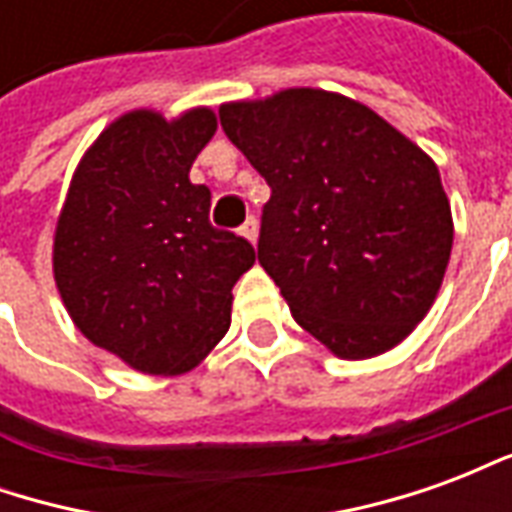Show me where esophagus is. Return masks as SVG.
I'll return each instance as SVG.
<instances>
[{"instance_id": "esophagus-1", "label": "esophagus", "mask_w": 512, "mask_h": 512, "mask_svg": "<svg viewBox=\"0 0 512 512\" xmlns=\"http://www.w3.org/2000/svg\"><path fill=\"white\" fill-rule=\"evenodd\" d=\"M257 230H260V224H257L255 216H249V219H246V222H244V227H241V235H244V238H249V241L255 244V241H257Z\"/></svg>"}]
</instances>
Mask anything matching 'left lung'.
Masks as SVG:
<instances>
[{
	"label": "left lung",
	"instance_id": "1",
	"mask_svg": "<svg viewBox=\"0 0 512 512\" xmlns=\"http://www.w3.org/2000/svg\"><path fill=\"white\" fill-rule=\"evenodd\" d=\"M219 123L271 186L257 260L296 323L345 359L395 348L450 263L436 164L373 109L310 87L224 104Z\"/></svg>",
	"mask_w": 512,
	"mask_h": 512
}]
</instances>
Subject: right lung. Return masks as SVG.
Here are the masks:
<instances>
[{
  "instance_id": "right-lung-1",
  "label": "right lung",
  "mask_w": 512,
  "mask_h": 512,
  "mask_svg": "<svg viewBox=\"0 0 512 512\" xmlns=\"http://www.w3.org/2000/svg\"><path fill=\"white\" fill-rule=\"evenodd\" d=\"M213 131L211 109L172 123L128 112L87 150L57 222L54 279L73 323L139 373L200 365L255 263V246L208 219L211 189L189 180Z\"/></svg>"
}]
</instances>
